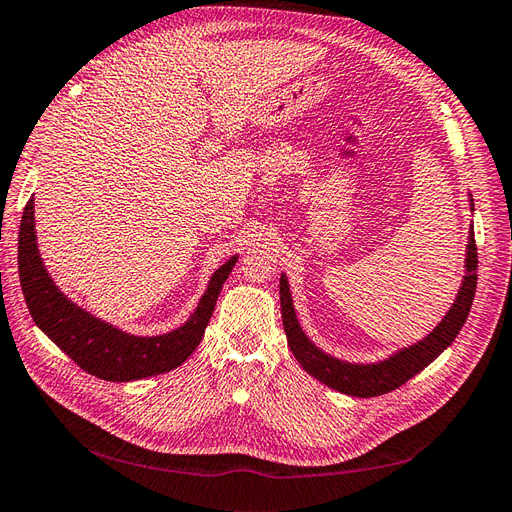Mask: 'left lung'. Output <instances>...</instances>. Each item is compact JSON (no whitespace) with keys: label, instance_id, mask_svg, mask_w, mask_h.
Instances as JSON below:
<instances>
[{"label":"left lung","instance_id":"left-lung-1","mask_svg":"<svg viewBox=\"0 0 512 512\" xmlns=\"http://www.w3.org/2000/svg\"><path fill=\"white\" fill-rule=\"evenodd\" d=\"M476 269H478V252L474 241V228H470V241L466 247V277H463L461 288L453 307L448 309L444 320L433 329L425 339L418 344H412L404 350L395 352L389 359H384L374 365H354L339 361L335 356L324 354L309 342L303 333L301 324L294 314V305L290 297V288L286 275L280 277V301H282V320L284 331L288 337V346L307 374H312L316 380L324 382L331 389L346 393L352 397H376L399 389L414 378L418 371H423L431 361L438 359V354L444 352L455 342L461 327L466 324L470 307L476 292Z\"/></svg>","mask_w":512,"mask_h":512}]
</instances>
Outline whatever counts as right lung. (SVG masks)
Returning a JSON list of instances; mask_svg holds the SVG:
<instances>
[{
  "label": "right lung",
  "mask_w": 512,
  "mask_h": 512,
  "mask_svg": "<svg viewBox=\"0 0 512 512\" xmlns=\"http://www.w3.org/2000/svg\"><path fill=\"white\" fill-rule=\"evenodd\" d=\"M235 262L237 256H232L211 275L207 292L183 327L156 337H138L91 316L59 292L38 252L34 200H27L19 230V277L29 314L76 365L108 382L158 376L188 359L205 335L215 301Z\"/></svg>",
  "instance_id": "right-lung-1"
}]
</instances>
